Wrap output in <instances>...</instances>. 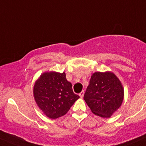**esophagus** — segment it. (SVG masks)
<instances>
[{
  "instance_id": "1",
  "label": "esophagus",
  "mask_w": 146,
  "mask_h": 146,
  "mask_svg": "<svg viewBox=\"0 0 146 146\" xmlns=\"http://www.w3.org/2000/svg\"><path fill=\"white\" fill-rule=\"evenodd\" d=\"M84 91H82L80 93V94H79V95H80V98H83V96H84Z\"/></svg>"
}]
</instances>
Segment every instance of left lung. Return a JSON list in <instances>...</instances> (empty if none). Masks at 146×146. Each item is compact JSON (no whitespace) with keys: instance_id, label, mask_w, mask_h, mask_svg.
<instances>
[{"instance_id":"1","label":"left lung","mask_w":146,"mask_h":146,"mask_svg":"<svg viewBox=\"0 0 146 146\" xmlns=\"http://www.w3.org/2000/svg\"><path fill=\"white\" fill-rule=\"evenodd\" d=\"M124 89L119 79L110 72H95L84 95L92 112L104 118L110 117L122 105Z\"/></svg>"}]
</instances>
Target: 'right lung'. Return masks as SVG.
Segmentation results:
<instances>
[{"label":"right lung","instance_id":"right-lung-1","mask_svg":"<svg viewBox=\"0 0 146 146\" xmlns=\"http://www.w3.org/2000/svg\"><path fill=\"white\" fill-rule=\"evenodd\" d=\"M34 97L38 108L47 117L56 119L67 113L80 96L73 92L65 72H44L36 81Z\"/></svg>","mask_w":146,"mask_h":146}]
</instances>
